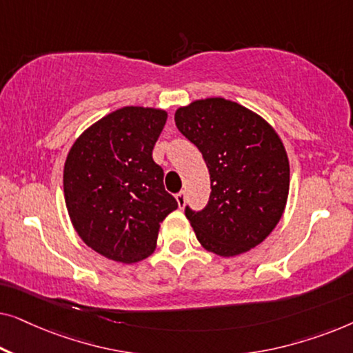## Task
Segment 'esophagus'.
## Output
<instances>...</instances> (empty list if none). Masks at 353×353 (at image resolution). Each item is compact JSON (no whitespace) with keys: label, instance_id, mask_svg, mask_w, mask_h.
<instances>
[{"label":"esophagus","instance_id":"esophagus-1","mask_svg":"<svg viewBox=\"0 0 353 353\" xmlns=\"http://www.w3.org/2000/svg\"><path fill=\"white\" fill-rule=\"evenodd\" d=\"M175 197H176L178 205H180V209H183V207H185V202H186V194H185V191H180Z\"/></svg>","mask_w":353,"mask_h":353}]
</instances>
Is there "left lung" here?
<instances>
[{"instance_id": "8db88e82", "label": "left lung", "mask_w": 353, "mask_h": 353, "mask_svg": "<svg viewBox=\"0 0 353 353\" xmlns=\"http://www.w3.org/2000/svg\"><path fill=\"white\" fill-rule=\"evenodd\" d=\"M175 123L202 152L210 173L209 204L201 212L186 207L202 248L228 259L263 243L289 196V159L276 130L225 98L181 105Z\"/></svg>"}]
</instances>
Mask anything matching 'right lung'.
Masks as SVG:
<instances>
[{
  "label": "right lung",
  "instance_id": "right-lung-1",
  "mask_svg": "<svg viewBox=\"0 0 353 353\" xmlns=\"http://www.w3.org/2000/svg\"><path fill=\"white\" fill-rule=\"evenodd\" d=\"M167 110L125 105L90 125L64 163V199L81 241L105 259L137 263L156 250L178 202L163 188L152 148Z\"/></svg>",
  "mask_w": 353,
  "mask_h": 353
}]
</instances>
